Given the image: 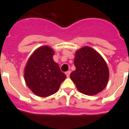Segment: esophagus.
<instances>
[{
    "label": "esophagus",
    "mask_w": 129,
    "mask_h": 129,
    "mask_svg": "<svg viewBox=\"0 0 129 129\" xmlns=\"http://www.w3.org/2000/svg\"><path fill=\"white\" fill-rule=\"evenodd\" d=\"M70 71H67V72H66V75L67 76V77H70Z\"/></svg>",
    "instance_id": "1"
}]
</instances>
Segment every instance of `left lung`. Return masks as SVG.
I'll use <instances>...</instances> for the list:
<instances>
[{
  "label": "left lung",
  "mask_w": 129,
  "mask_h": 129,
  "mask_svg": "<svg viewBox=\"0 0 129 129\" xmlns=\"http://www.w3.org/2000/svg\"><path fill=\"white\" fill-rule=\"evenodd\" d=\"M74 64L76 70L70 73V77L79 92L95 95L106 87L109 79L108 66L93 48L84 46L76 51Z\"/></svg>",
  "instance_id": "left-lung-1"
}]
</instances>
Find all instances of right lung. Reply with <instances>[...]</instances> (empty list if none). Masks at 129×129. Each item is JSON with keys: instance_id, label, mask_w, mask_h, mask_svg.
<instances>
[{"instance_id": "right-lung-1", "label": "right lung", "mask_w": 129, "mask_h": 129, "mask_svg": "<svg viewBox=\"0 0 129 129\" xmlns=\"http://www.w3.org/2000/svg\"><path fill=\"white\" fill-rule=\"evenodd\" d=\"M54 50L48 45L36 49L24 69V79L32 92L41 97L56 93L66 76L53 60Z\"/></svg>"}]
</instances>
